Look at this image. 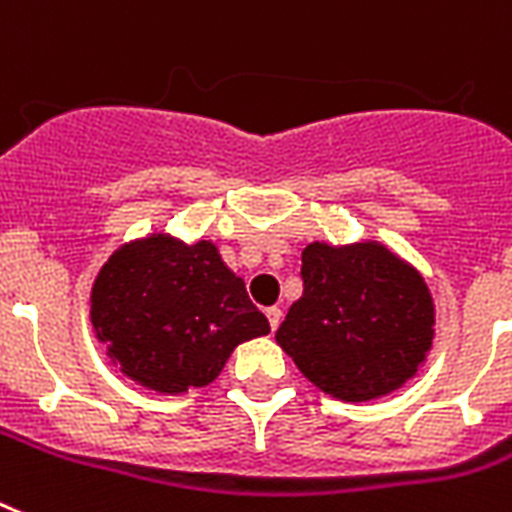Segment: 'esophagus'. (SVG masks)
<instances>
[{"label":"esophagus","mask_w":512,"mask_h":512,"mask_svg":"<svg viewBox=\"0 0 512 512\" xmlns=\"http://www.w3.org/2000/svg\"><path fill=\"white\" fill-rule=\"evenodd\" d=\"M267 320H269V327H272V330H277V327H280V320H282V309H277V306H269Z\"/></svg>","instance_id":"obj_1"}]
</instances>
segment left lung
<instances>
[{
	"label": "left lung",
	"instance_id": "left-lung-1",
	"mask_svg": "<svg viewBox=\"0 0 512 512\" xmlns=\"http://www.w3.org/2000/svg\"><path fill=\"white\" fill-rule=\"evenodd\" d=\"M301 280L304 296L275 338L314 386L367 402L418 372L433 341V301L410 264L380 243H312Z\"/></svg>",
	"mask_w": 512,
	"mask_h": 512
}]
</instances>
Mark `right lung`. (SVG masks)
I'll use <instances>...</instances> for the list:
<instances>
[{"mask_svg":"<svg viewBox=\"0 0 512 512\" xmlns=\"http://www.w3.org/2000/svg\"><path fill=\"white\" fill-rule=\"evenodd\" d=\"M92 325L113 365L161 394L208 386L237 343L269 333L214 243L166 235L110 256L94 280Z\"/></svg>","mask_w":512,"mask_h":512,"instance_id":"right-lung-1","label":"right lung"}]
</instances>
